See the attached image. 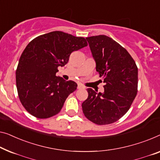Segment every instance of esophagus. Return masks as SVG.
Returning <instances> with one entry per match:
<instances>
[{"label": "esophagus", "mask_w": 160, "mask_h": 160, "mask_svg": "<svg viewBox=\"0 0 160 160\" xmlns=\"http://www.w3.org/2000/svg\"><path fill=\"white\" fill-rule=\"evenodd\" d=\"M82 88H85V87L83 86L82 85L78 84V89H82Z\"/></svg>", "instance_id": "esophagus-1"}]
</instances>
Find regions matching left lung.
<instances>
[{"instance_id":"left-lung-1","label":"left lung","mask_w":160,"mask_h":160,"mask_svg":"<svg viewBox=\"0 0 160 160\" xmlns=\"http://www.w3.org/2000/svg\"><path fill=\"white\" fill-rule=\"evenodd\" d=\"M86 39L105 85L103 93L88 88L82 112L95 124H110L122 117L132 106L137 94L138 68L126 49L111 38L98 35Z\"/></svg>"}]
</instances>
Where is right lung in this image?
Segmentation results:
<instances>
[{
  "label": "right lung",
  "mask_w": 160,
  "mask_h": 160,
  "mask_svg": "<svg viewBox=\"0 0 160 160\" xmlns=\"http://www.w3.org/2000/svg\"><path fill=\"white\" fill-rule=\"evenodd\" d=\"M87 45L85 38L59 31L39 36L28 43L16 72L19 99L28 113L47 118L61 111L78 85L56 76L57 68L68 62L72 52Z\"/></svg>",
  "instance_id": "obj_1"
}]
</instances>
